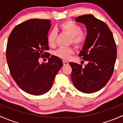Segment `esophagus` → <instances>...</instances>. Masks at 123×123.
I'll return each instance as SVG.
<instances>
[{
  "label": "esophagus",
  "mask_w": 123,
  "mask_h": 123,
  "mask_svg": "<svg viewBox=\"0 0 123 123\" xmlns=\"http://www.w3.org/2000/svg\"><path fill=\"white\" fill-rule=\"evenodd\" d=\"M63 64H64V65H68L69 63L68 62L66 61H63Z\"/></svg>",
  "instance_id": "1"
}]
</instances>
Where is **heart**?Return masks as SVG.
Masks as SVG:
<instances>
[{
    "label": "heart",
    "mask_w": 123,
    "mask_h": 123,
    "mask_svg": "<svg viewBox=\"0 0 123 123\" xmlns=\"http://www.w3.org/2000/svg\"><path fill=\"white\" fill-rule=\"evenodd\" d=\"M59 28L71 37V42L73 44L80 46L85 43L86 36L85 33L81 31V26L71 21H67L61 24ZM56 34V31L54 30L49 32L48 36V42L50 46H53L55 44ZM73 54L74 50L71 48H60L55 52V55L56 56L64 59H68Z\"/></svg>",
    "instance_id": "1"
}]
</instances>
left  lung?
I'll return each mask as SVG.
<instances>
[{
  "label": "left lung",
  "mask_w": 123,
  "mask_h": 123,
  "mask_svg": "<svg viewBox=\"0 0 123 123\" xmlns=\"http://www.w3.org/2000/svg\"><path fill=\"white\" fill-rule=\"evenodd\" d=\"M75 21L86 27V38L79 56L87 64L83 68L69 62L71 77L77 90L92 93L102 89L111 79L117 58L116 44L108 26L92 15L79 16Z\"/></svg>",
  "instance_id": "1"
}]
</instances>
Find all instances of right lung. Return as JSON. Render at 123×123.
I'll return each instance as SVG.
<instances>
[{
    "label": "right lung",
    "mask_w": 123,
    "mask_h": 123,
    "mask_svg": "<svg viewBox=\"0 0 123 123\" xmlns=\"http://www.w3.org/2000/svg\"><path fill=\"white\" fill-rule=\"evenodd\" d=\"M49 19H31L16 26L10 34L6 48L8 65L19 87L27 93L40 95L48 92L59 69L61 59L48 56L47 63L40 64V57L48 54Z\"/></svg>",
    "instance_id": "add662e5"
}]
</instances>
